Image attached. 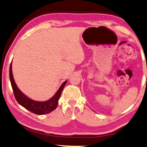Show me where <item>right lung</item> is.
<instances>
[{
	"label": "right lung",
	"instance_id": "1",
	"mask_svg": "<svg viewBox=\"0 0 147 147\" xmlns=\"http://www.w3.org/2000/svg\"><path fill=\"white\" fill-rule=\"evenodd\" d=\"M9 76H10V80L11 83V86L12 90H13L14 95L15 97L17 102L22 105V107L26 108L30 111L36 115H44L50 113L52 111L56 109L58 103V100L61 96V91L63 90V88H64L67 81H65L61 84L60 88L57 91L54 96L49 99L48 101H33L28 97H26V95L21 92L18 88L14 82L13 76H12V63H10V70H9Z\"/></svg>",
	"mask_w": 147,
	"mask_h": 147
}]
</instances>
